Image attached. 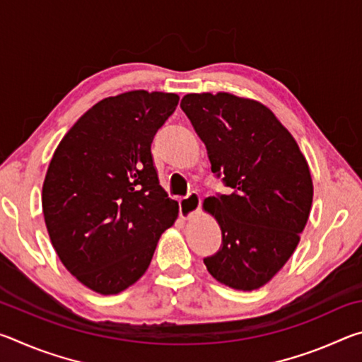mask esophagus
Returning a JSON list of instances; mask_svg holds the SVG:
<instances>
[{"instance_id": "esophagus-1", "label": "esophagus", "mask_w": 362, "mask_h": 362, "mask_svg": "<svg viewBox=\"0 0 362 362\" xmlns=\"http://www.w3.org/2000/svg\"><path fill=\"white\" fill-rule=\"evenodd\" d=\"M201 207V198L196 193H189L187 198H183L179 201V211H180V217L183 220H189L198 214Z\"/></svg>"}]
</instances>
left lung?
I'll return each instance as SVG.
<instances>
[{
    "instance_id": "1",
    "label": "left lung",
    "mask_w": 362,
    "mask_h": 362,
    "mask_svg": "<svg viewBox=\"0 0 362 362\" xmlns=\"http://www.w3.org/2000/svg\"><path fill=\"white\" fill-rule=\"evenodd\" d=\"M180 107L206 145L212 173L230 187L203 203L222 230V247L204 265L231 289H260L291 259L308 222V163L272 110L254 99L187 94Z\"/></svg>"
}]
</instances>
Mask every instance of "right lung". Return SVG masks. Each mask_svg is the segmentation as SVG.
I'll return each mask as SVG.
<instances>
[{"label":"right lung","mask_w":362,"mask_h":362,"mask_svg":"<svg viewBox=\"0 0 362 362\" xmlns=\"http://www.w3.org/2000/svg\"><path fill=\"white\" fill-rule=\"evenodd\" d=\"M179 99L144 89L107 97L71 126L49 163L41 203L52 247L79 283L102 296L144 276L179 217L150 150Z\"/></svg>","instance_id":"obj_1"}]
</instances>
